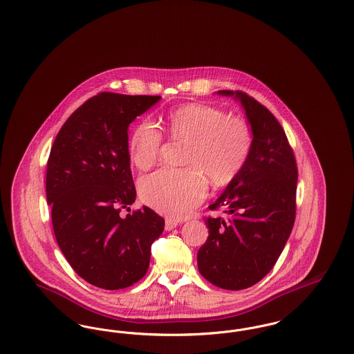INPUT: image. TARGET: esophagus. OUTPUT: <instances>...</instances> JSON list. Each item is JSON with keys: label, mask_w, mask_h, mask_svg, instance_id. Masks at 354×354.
I'll list each match as a JSON object with an SVG mask.
<instances>
[{"label": "esophagus", "mask_w": 354, "mask_h": 354, "mask_svg": "<svg viewBox=\"0 0 354 354\" xmlns=\"http://www.w3.org/2000/svg\"><path fill=\"white\" fill-rule=\"evenodd\" d=\"M179 224V221L175 219H166V223H165V228H166V231H171V230H174V228H176V225Z\"/></svg>", "instance_id": "34e87169"}]
</instances>
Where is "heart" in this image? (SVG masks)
<instances>
[{"label": "heart", "mask_w": 354, "mask_h": 354, "mask_svg": "<svg viewBox=\"0 0 354 354\" xmlns=\"http://www.w3.org/2000/svg\"><path fill=\"white\" fill-rule=\"evenodd\" d=\"M165 130L172 140L187 143L185 169H160L139 182L145 204L171 218H185L202 203L207 181L215 187L230 185L247 165L252 151L250 123L211 104L188 103L165 118ZM163 135L151 122L135 127L129 155L135 167L149 169L160 156Z\"/></svg>", "instance_id": "heart-1"}]
</instances>
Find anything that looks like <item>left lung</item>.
Here are the masks:
<instances>
[{"instance_id":"8db88e82","label":"left lung","mask_w":354,"mask_h":354,"mask_svg":"<svg viewBox=\"0 0 354 354\" xmlns=\"http://www.w3.org/2000/svg\"><path fill=\"white\" fill-rule=\"evenodd\" d=\"M239 100L253 134L252 151L208 216V239L198 252V268L211 284L240 290L259 283L286 247L296 218L297 165L284 129L270 110L243 91L220 90Z\"/></svg>"}]
</instances>
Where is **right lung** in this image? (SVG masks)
<instances>
[{
  "label": "right lung",
  "mask_w": 354,
  "mask_h": 354,
  "mask_svg": "<svg viewBox=\"0 0 354 354\" xmlns=\"http://www.w3.org/2000/svg\"><path fill=\"white\" fill-rule=\"evenodd\" d=\"M159 100L100 93L68 117L51 146L46 198L54 235L71 268L91 286L117 290L138 283L165 230V219L146 205L120 215L136 198L129 126Z\"/></svg>",
  "instance_id": "1"
}]
</instances>
